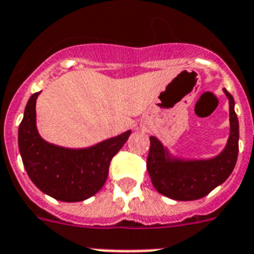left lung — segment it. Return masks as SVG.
Here are the masks:
<instances>
[{"mask_svg": "<svg viewBox=\"0 0 254 254\" xmlns=\"http://www.w3.org/2000/svg\"><path fill=\"white\" fill-rule=\"evenodd\" d=\"M223 93L230 104V135L222 152L210 159L189 160L170 155L156 137H150L147 170L153 187L161 195L173 200L190 201L206 196L222 185L235 168L239 152V121L235 101L229 91Z\"/></svg>", "mask_w": 254, "mask_h": 254, "instance_id": "1", "label": "left lung"}]
</instances>
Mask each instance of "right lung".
Listing matches in <instances>:
<instances>
[{
	"label": "right lung",
	"instance_id": "right-lung-1",
	"mask_svg": "<svg viewBox=\"0 0 254 254\" xmlns=\"http://www.w3.org/2000/svg\"><path fill=\"white\" fill-rule=\"evenodd\" d=\"M35 93L25 106L19 125L20 156L29 178L44 193L61 201L89 199L103 187L112 157L120 151L131 131L86 148H67L42 139L36 127Z\"/></svg>",
	"mask_w": 254,
	"mask_h": 254
}]
</instances>
